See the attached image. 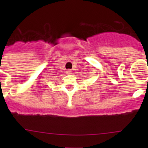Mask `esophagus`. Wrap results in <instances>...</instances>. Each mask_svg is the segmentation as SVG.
Instances as JSON below:
<instances>
[{
    "instance_id": "1",
    "label": "esophagus",
    "mask_w": 148,
    "mask_h": 148,
    "mask_svg": "<svg viewBox=\"0 0 148 148\" xmlns=\"http://www.w3.org/2000/svg\"><path fill=\"white\" fill-rule=\"evenodd\" d=\"M66 74H72V71H71V69H67L66 70Z\"/></svg>"
}]
</instances>
